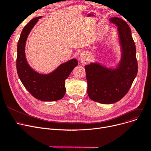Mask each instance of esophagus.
I'll return each instance as SVG.
<instances>
[{
  "instance_id": "obj_1",
  "label": "esophagus",
  "mask_w": 151,
  "mask_h": 151,
  "mask_svg": "<svg viewBox=\"0 0 151 151\" xmlns=\"http://www.w3.org/2000/svg\"><path fill=\"white\" fill-rule=\"evenodd\" d=\"M80 60L82 64H86L89 62V55L87 52H82L80 57Z\"/></svg>"
}]
</instances>
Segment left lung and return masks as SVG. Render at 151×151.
<instances>
[{
  "label": "left lung",
  "mask_w": 151,
  "mask_h": 151,
  "mask_svg": "<svg viewBox=\"0 0 151 151\" xmlns=\"http://www.w3.org/2000/svg\"><path fill=\"white\" fill-rule=\"evenodd\" d=\"M117 27L121 50L119 62L115 67H107L95 62L85 65L88 94L91 100L111 104L127 94L137 73L136 49L128 24L119 17L110 18Z\"/></svg>",
  "instance_id": "8db88e82"
}]
</instances>
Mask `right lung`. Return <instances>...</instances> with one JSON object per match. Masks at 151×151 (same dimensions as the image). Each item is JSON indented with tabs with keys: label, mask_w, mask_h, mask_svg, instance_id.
<instances>
[{
	"label": "right lung",
	"mask_w": 151,
	"mask_h": 151,
	"mask_svg": "<svg viewBox=\"0 0 151 151\" xmlns=\"http://www.w3.org/2000/svg\"><path fill=\"white\" fill-rule=\"evenodd\" d=\"M42 17L32 19L22 31L17 44V70L25 88L36 99L46 102L55 101L65 96V80L77 66L78 61L76 58H72L47 74L39 73L30 67L25 55L26 42L31 29Z\"/></svg>",
	"instance_id": "right-lung-1"
}]
</instances>
